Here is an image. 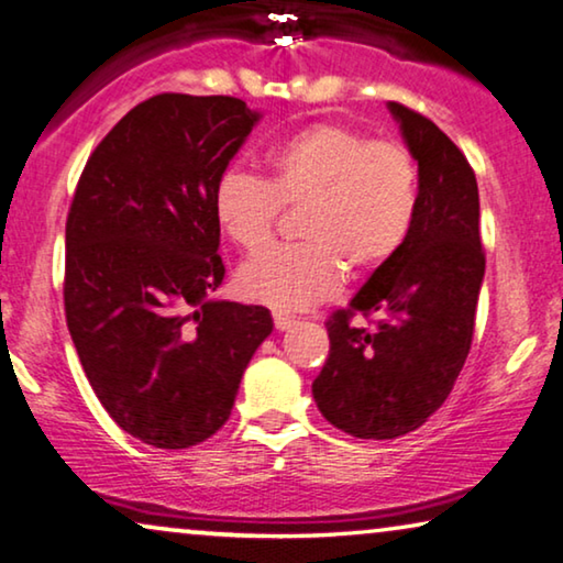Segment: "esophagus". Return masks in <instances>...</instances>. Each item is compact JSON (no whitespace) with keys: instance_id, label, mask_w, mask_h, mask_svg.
<instances>
[{"instance_id":"34e87169","label":"esophagus","mask_w":563,"mask_h":563,"mask_svg":"<svg viewBox=\"0 0 563 563\" xmlns=\"http://www.w3.org/2000/svg\"><path fill=\"white\" fill-rule=\"evenodd\" d=\"M273 321H275V329H278V331L290 329L292 323H296V321L290 319V316H285V313H275V316H273Z\"/></svg>"}]
</instances>
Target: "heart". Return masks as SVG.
<instances>
[{
	"mask_svg": "<svg viewBox=\"0 0 563 563\" xmlns=\"http://www.w3.org/2000/svg\"><path fill=\"white\" fill-rule=\"evenodd\" d=\"M421 173L398 140H369L344 124L316 122L275 142L265 178L229 168L213 186V219L244 252L273 240L283 209H300V244L275 247L236 273L252 303L303 311L342 288L346 267L372 275L390 265L413 232Z\"/></svg>",
	"mask_w": 563,
	"mask_h": 563,
	"instance_id": "obj_1",
	"label": "heart"
}]
</instances>
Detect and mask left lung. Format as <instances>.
Wrapping results in <instances>:
<instances>
[{"label":"left lung","mask_w":563,"mask_h":563,"mask_svg":"<svg viewBox=\"0 0 563 563\" xmlns=\"http://www.w3.org/2000/svg\"><path fill=\"white\" fill-rule=\"evenodd\" d=\"M387 107L421 173L418 217L400 255L329 316V357L313 379L323 418L357 439L402 437L443 406L470 354L485 278L472 165L429 117ZM357 312L384 319L354 328Z\"/></svg>","instance_id":"8db88e82"}]
</instances>
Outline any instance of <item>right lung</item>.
<instances>
[{
	"label": "right lung",
	"mask_w": 563,
	"mask_h": 563,
	"mask_svg": "<svg viewBox=\"0 0 563 563\" xmlns=\"http://www.w3.org/2000/svg\"><path fill=\"white\" fill-rule=\"evenodd\" d=\"M257 120L234 97L157 93L99 142L70 201V339L107 413L155 449L213 437L273 331L267 308L209 298L224 280L213 186Z\"/></svg>",
	"instance_id": "obj_1"
}]
</instances>
